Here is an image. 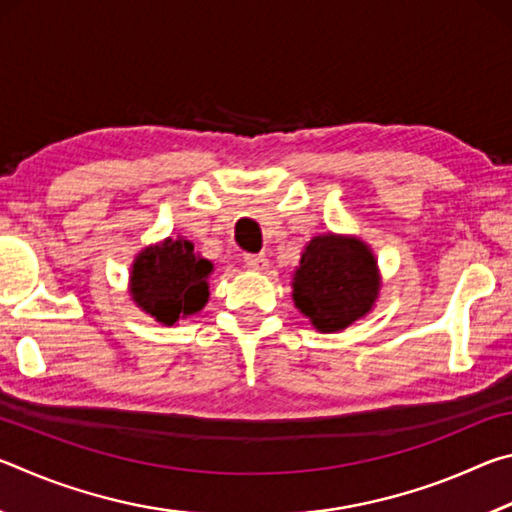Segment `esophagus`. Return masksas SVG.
<instances>
[{
	"mask_svg": "<svg viewBox=\"0 0 512 512\" xmlns=\"http://www.w3.org/2000/svg\"><path fill=\"white\" fill-rule=\"evenodd\" d=\"M244 264L250 268V271H264L268 266L266 255H257V253H246L244 255Z\"/></svg>",
	"mask_w": 512,
	"mask_h": 512,
	"instance_id": "1",
	"label": "esophagus"
}]
</instances>
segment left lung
<instances>
[{"label":"left lung","mask_w":512,"mask_h":512,"mask_svg":"<svg viewBox=\"0 0 512 512\" xmlns=\"http://www.w3.org/2000/svg\"><path fill=\"white\" fill-rule=\"evenodd\" d=\"M379 291L377 262L359 239L314 237L293 277V300L320 332H339L366 316Z\"/></svg>","instance_id":"8db88e82"}]
</instances>
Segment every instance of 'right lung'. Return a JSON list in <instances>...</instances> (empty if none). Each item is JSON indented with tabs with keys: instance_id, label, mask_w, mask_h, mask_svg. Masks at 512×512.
<instances>
[{
	"instance_id": "right-lung-1",
	"label": "right lung",
	"mask_w": 512,
	"mask_h": 512,
	"mask_svg": "<svg viewBox=\"0 0 512 512\" xmlns=\"http://www.w3.org/2000/svg\"><path fill=\"white\" fill-rule=\"evenodd\" d=\"M210 273L212 262L194 253L192 241L167 239L146 248L133 264V300L155 320L173 325L205 307Z\"/></svg>"
}]
</instances>
